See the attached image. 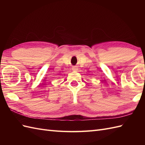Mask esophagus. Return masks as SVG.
Returning <instances> with one entry per match:
<instances>
[{
    "label": "esophagus",
    "instance_id": "1",
    "mask_svg": "<svg viewBox=\"0 0 145 145\" xmlns=\"http://www.w3.org/2000/svg\"><path fill=\"white\" fill-rule=\"evenodd\" d=\"M72 71H77L78 68L76 67H72Z\"/></svg>",
    "mask_w": 145,
    "mask_h": 145
}]
</instances>
